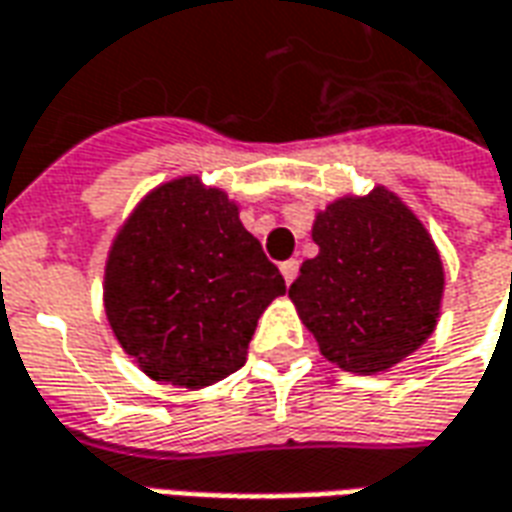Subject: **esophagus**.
Wrapping results in <instances>:
<instances>
[{"label": "esophagus", "instance_id": "1", "mask_svg": "<svg viewBox=\"0 0 512 512\" xmlns=\"http://www.w3.org/2000/svg\"><path fill=\"white\" fill-rule=\"evenodd\" d=\"M297 272H300V261L297 259H289L281 264V275L286 283H292L294 278H297Z\"/></svg>", "mask_w": 512, "mask_h": 512}]
</instances>
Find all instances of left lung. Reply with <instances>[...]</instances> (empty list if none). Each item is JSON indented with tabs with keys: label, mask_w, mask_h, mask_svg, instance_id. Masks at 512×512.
<instances>
[{
	"label": "left lung",
	"mask_w": 512,
	"mask_h": 512,
	"mask_svg": "<svg viewBox=\"0 0 512 512\" xmlns=\"http://www.w3.org/2000/svg\"><path fill=\"white\" fill-rule=\"evenodd\" d=\"M319 256L289 297L322 354L343 371H387L434 333L445 270L434 240L390 190L338 199L316 215Z\"/></svg>",
	"instance_id": "8db88e82"
}]
</instances>
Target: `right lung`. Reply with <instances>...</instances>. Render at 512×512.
<instances>
[{"label": "right lung", "mask_w": 512, "mask_h": 512, "mask_svg": "<svg viewBox=\"0 0 512 512\" xmlns=\"http://www.w3.org/2000/svg\"><path fill=\"white\" fill-rule=\"evenodd\" d=\"M286 292L237 204L196 177L138 204L111 245L106 313L122 349L155 382L188 390L240 371L256 322Z\"/></svg>", "instance_id": "add662e5"}]
</instances>
